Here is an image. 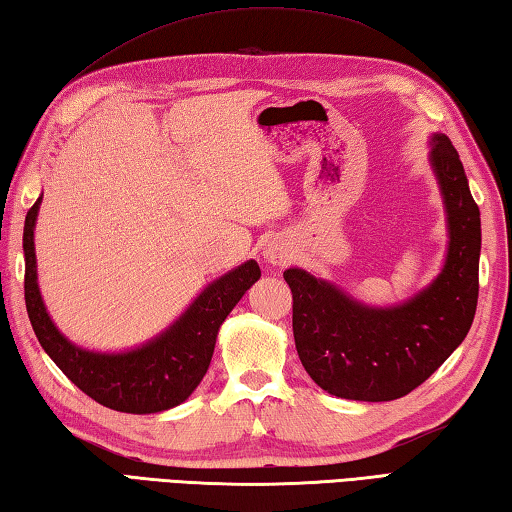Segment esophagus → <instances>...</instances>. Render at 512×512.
Here are the masks:
<instances>
[{
    "instance_id": "34e87169",
    "label": "esophagus",
    "mask_w": 512,
    "mask_h": 512,
    "mask_svg": "<svg viewBox=\"0 0 512 512\" xmlns=\"http://www.w3.org/2000/svg\"><path fill=\"white\" fill-rule=\"evenodd\" d=\"M263 256L267 258V263L272 265H285L290 261V251L285 249L281 242H267Z\"/></svg>"
}]
</instances>
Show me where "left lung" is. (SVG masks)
Instances as JSON below:
<instances>
[{
    "instance_id": "8db88e82",
    "label": "left lung",
    "mask_w": 512,
    "mask_h": 512,
    "mask_svg": "<svg viewBox=\"0 0 512 512\" xmlns=\"http://www.w3.org/2000/svg\"><path fill=\"white\" fill-rule=\"evenodd\" d=\"M447 213L441 274L400 306L373 308L306 270L283 272L303 369L337 398L387 402L420 387L472 326L479 299L481 218L459 152L434 134L429 152Z\"/></svg>"
}]
</instances>
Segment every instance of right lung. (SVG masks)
<instances>
[{
  "instance_id": "right-lung-1",
  "label": "right lung",
  "mask_w": 512,
  "mask_h": 512,
  "mask_svg": "<svg viewBox=\"0 0 512 512\" xmlns=\"http://www.w3.org/2000/svg\"><path fill=\"white\" fill-rule=\"evenodd\" d=\"M42 195L24 220V299L40 346L76 387L123 414H157L191 396L209 369L222 321L251 285L261 279L256 261L238 265L206 285L186 312L164 333L123 353L80 348L53 324L38 288L33 231Z\"/></svg>"
}]
</instances>
